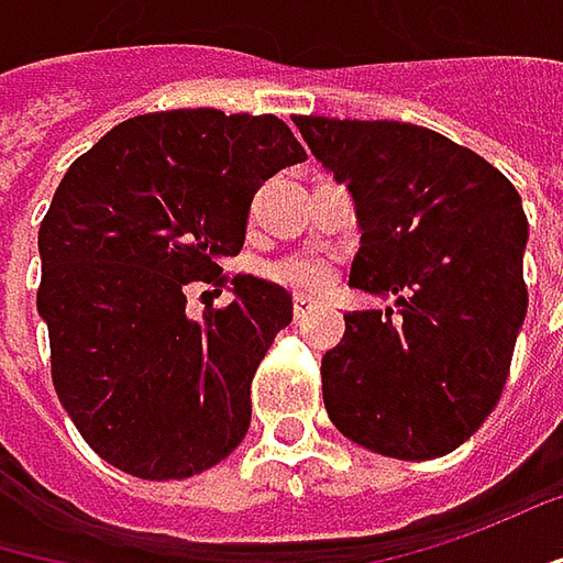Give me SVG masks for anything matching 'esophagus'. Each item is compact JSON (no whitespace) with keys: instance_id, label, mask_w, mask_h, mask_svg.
<instances>
[{"instance_id":"esophagus-1","label":"esophagus","mask_w":563,"mask_h":563,"mask_svg":"<svg viewBox=\"0 0 563 563\" xmlns=\"http://www.w3.org/2000/svg\"><path fill=\"white\" fill-rule=\"evenodd\" d=\"M309 309H312V299H306V296H296V299H292V314H296V318H302Z\"/></svg>"}]
</instances>
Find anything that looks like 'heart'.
I'll return each mask as SVG.
<instances>
[{
  "label": "heart",
  "instance_id": "b5f03b06",
  "mask_svg": "<svg viewBox=\"0 0 563 563\" xmlns=\"http://www.w3.org/2000/svg\"><path fill=\"white\" fill-rule=\"evenodd\" d=\"M267 277L274 283H280L292 292H302V296H314V292H324L331 289V283L338 280V264L331 254H321V251H299V254H286L277 257L271 267H267Z\"/></svg>",
  "mask_w": 563,
  "mask_h": 563
}]
</instances>
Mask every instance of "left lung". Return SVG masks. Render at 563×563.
<instances>
[{
    "label": "left lung",
    "instance_id": "8db88e82",
    "mask_svg": "<svg viewBox=\"0 0 563 563\" xmlns=\"http://www.w3.org/2000/svg\"><path fill=\"white\" fill-rule=\"evenodd\" d=\"M292 123L353 197L360 251L350 286L398 296V318L344 314V341L321 356L328 417L388 459L446 455L497 408L526 321L522 200L490 162L437 130Z\"/></svg>",
    "mask_w": 563,
    "mask_h": 563
}]
</instances>
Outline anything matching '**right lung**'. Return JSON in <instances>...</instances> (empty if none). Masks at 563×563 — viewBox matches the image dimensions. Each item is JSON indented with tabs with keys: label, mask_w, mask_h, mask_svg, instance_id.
Listing matches in <instances>:
<instances>
[{
	"label": "right lung",
	"mask_w": 563,
	"mask_h": 563,
	"mask_svg": "<svg viewBox=\"0 0 563 563\" xmlns=\"http://www.w3.org/2000/svg\"><path fill=\"white\" fill-rule=\"evenodd\" d=\"M306 162L274 114L181 108L117 123L59 181L37 235L53 388L82 440L146 481L190 478L249 433L251 379L292 296L222 277L257 187ZM236 299L187 319L186 283Z\"/></svg>",
	"instance_id": "1"
}]
</instances>
